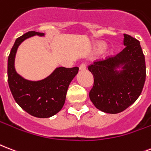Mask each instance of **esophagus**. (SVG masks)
I'll list each match as a JSON object with an SVG mask.
<instances>
[{
  "label": "esophagus",
  "mask_w": 151,
  "mask_h": 151,
  "mask_svg": "<svg viewBox=\"0 0 151 151\" xmlns=\"http://www.w3.org/2000/svg\"><path fill=\"white\" fill-rule=\"evenodd\" d=\"M86 69V65L85 63H81L80 65V66H79V70H85Z\"/></svg>",
  "instance_id": "esophagus-1"
}]
</instances>
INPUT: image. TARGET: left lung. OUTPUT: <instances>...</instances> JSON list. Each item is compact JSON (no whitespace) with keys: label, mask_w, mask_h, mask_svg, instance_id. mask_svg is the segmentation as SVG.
Returning a JSON list of instances; mask_svg holds the SVG:
<instances>
[{"label":"left lung","mask_w":151,"mask_h":151,"mask_svg":"<svg viewBox=\"0 0 151 151\" xmlns=\"http://www.w3.org/2000/svg\"><path fill=\"white\" fill-rule=\"evenodd\" d=\"M124 36V50L88 66L94 79L89 98L96 109L106 113H119L132 105L140 96L146 80L139 41L129 35ZM120 67L119 71L117 69Z\"/></svg>","instance_id":"left-lung-1"}]
</instances>
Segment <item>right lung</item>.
<instances>
[{
  "instance_id": "1",
  "label": "right lung",
  "mask_w": 151,
  "mask_h": 151,
  "mask_svg": "<svg viewBox=\"0 0 151 151\" xmlns=\"http://www.w3.org/2000/svg\"><path fill=\"white\" fill-rule=\"evenodd\" d=\"M44 33L28 32L17 38L8 58V82L13 98L27 113L38 118L55 116L63 109L69 85L77 75L79 68L58 67L43 80L32 81L22 78L15 70L17 48L24 40Z\"/></svg>"
}]
</instances>
